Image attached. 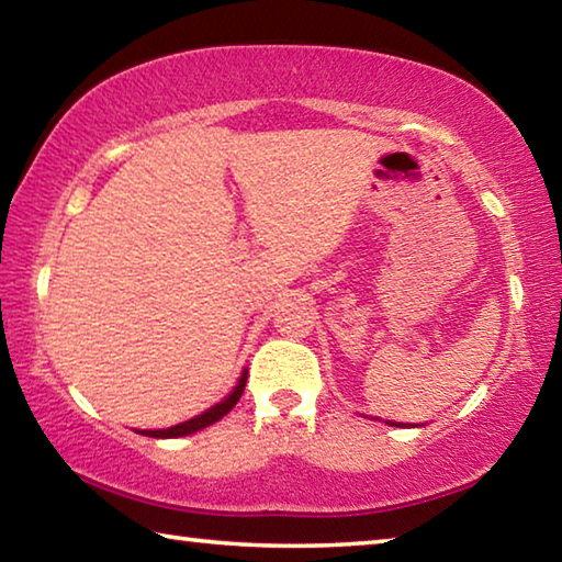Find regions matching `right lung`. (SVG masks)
Wrapping results in <instances>:
<instances>
[{
  "instance_id": "obj_1",
  "label": "right lung",
  "mask_w": 562,
  "mask_h": 562,
  "mask_svg": "<svg viewBox=\"0 0 562 562\" xmlns=\"http://www.w3.org/2000/svg\"><path fill=\"white\" fill-rule=\"evenodd\" d=\"M245 382H247V372H243L240 382H237V386L233 389V394H231V396L223 398V402H221V404H215L213 408H207L205 414L195 416V418H190V422H186V424L170 426V429H164V431H138V434H144V436H154V439H176V436H188V434H193V431H201V429H205V426L215 424L217 418H223L227 412H231V408H233L237 402H240L243 389H245Z\"/></svg>"
}]
</instances>
